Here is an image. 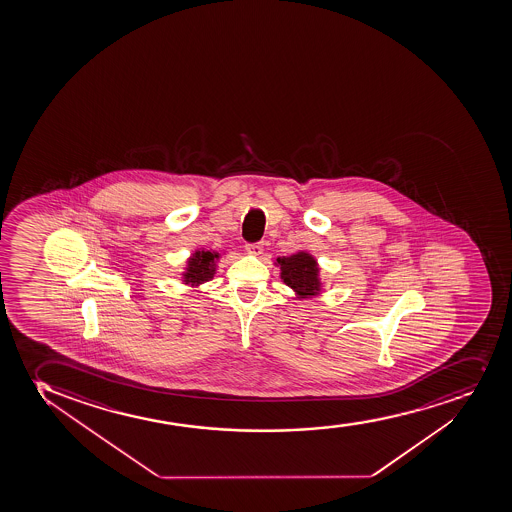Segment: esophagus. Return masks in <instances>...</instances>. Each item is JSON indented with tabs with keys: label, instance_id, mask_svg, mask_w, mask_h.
<instances>
[{
	"label": "esophagus",
	"instance_id": "1",
	"mask_svg": "<svg viewBox=\"0 0 512 512\" xmlns=\"http://www.w3.org/2000/svg\"><path fill=\"white\" fill-rule=\"evenodd\" d=\"M245 248H247V252L250 253V255H257V257H259V255H262V252H264V243H248Z\"/></svg>",
	"mask_w": 512,
	"mask_h": 512
}]
</instances>
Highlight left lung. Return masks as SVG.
Here are the masks:
<instances>
[{
  "instance_id": "1",
  "label": "left lung",
  "mask_w": 512,
  "mask_h": 512,
  "mask_svg": "<svg viewBox=\"0 0 512 512\" xmlns=\"http://www.w3.org/2000/svg\"><path fill=\"white\" fill-rule=\"evenodd\" d=\"M277 264L281 267V279L291 287L299 297L316 296L321 289L319 269L313 255L297 252L291 257H279Z\"/></svg>"
}]
</instances>
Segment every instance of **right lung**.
Wrapping results in <instances>:
<instances>
[{
    "mask_svg": "<svg viewBox=\"0 0 512 512\" xmlns=\"http://www.w3.org/2000/svg\"><path fill=\"white\" fill-rule=\"evenodd\" d=\"M220 259V253L209 250H198L193 257L187 260V269L184 272V282L191 286H199L203 282L213 279L216 272V260Z\"/></svg>",
    "mask_w": 512,
    "mask_h": 512,
    "instance_id": "add662e5",
    "label": "right lung"
}]
</instances>
